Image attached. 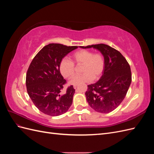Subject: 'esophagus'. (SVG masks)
Returning a JSON list of instances; mask_svg holds the SVG:
<instances>
[{"label":"esophagus","mask_w":154,"mask_h":154,"mask_svg":"<svg viewBox=\"0 0 154 154\" xmlns=\"http://www.w3.org/2000/svg\"><path fill=\"white\" fill-rule=\"evenodd\" d=\"M76 87H77V85H74V89H76Z\"/></svg>","instance_id":"obj_1"}]
</instances>
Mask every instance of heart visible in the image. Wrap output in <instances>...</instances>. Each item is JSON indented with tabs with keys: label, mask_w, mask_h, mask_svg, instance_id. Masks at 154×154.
<instances>
[{
	"label": "heart",
	"mask_w": 154,
	"mask_h": 154,
	"mask_svg": "<svg viewBox=\"0 0 154 154\" xmlns=\"http://www.w3.org/2000/svg\"><path fill=\"white\" fill-rule=\"evenodd\" d=\"M74 64L82 66V75L74 76L69 84L78 85L83 83H89L97 80L101 76L105 68V59L101 53H95L88 50H80L74 53L72 60L63 58L60 61L59 69L65 78H71L74 74Z\"/></svg>",
	"instance_id": "b5f03b06"
}]
</instances>
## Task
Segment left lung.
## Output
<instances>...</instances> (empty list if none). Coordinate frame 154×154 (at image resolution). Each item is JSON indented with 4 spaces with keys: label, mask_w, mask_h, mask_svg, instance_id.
<instances>
[{
    "label": "left lung",
    "mask_w": 154,
    "mask_h": 154,
    "mask_svg": "<svg viewBox=\"0 0 154 154\" xmlns=\"http://www.w3.org/2000/svg\"><path fill=\"white\" fill-rule=\"evenodd\" d=\"M100 51L105 59V68L100 80L87 85L85 92L88 105L100 113H109L121 104L132 82L131 70L127 60L110 46L100 44L82 47Z\"/></svg>",
    "instance_id": "obj_1"
}]
</instances>
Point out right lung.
Returning <instances> with one entry per match:
<instances>
[{
  "instance_id": "obj_1",
  "label": "right lung",
  "mask_w": 154,
  "mask_h": 154,
  "mask_svg": "<svg viewBox=\"0 0 154 154\" xmlns=\"http://www.w3.org/2000/svg\"><path fill=\"white\" fill-rule=\"evenodd\" d=\"M76 46L49 44L32 59L26 74L27 93L35 106L42 112L51 116L62 115L72 103L75 89L69 87L60 94L66 80L60 73V61Z\"/></svg>"
}]
</instances>
